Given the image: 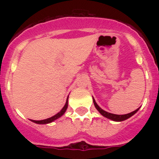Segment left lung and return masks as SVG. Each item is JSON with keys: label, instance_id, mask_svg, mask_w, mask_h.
<instances>
[{"label": "left lung", "instance_id": "1", "mask_svg": "<svg viewBox=\"0 0 159 159\" xmlns=\"http://www.w3.org/2000/svg\"><path fill=\"white\" fill-rule=\"evenodd\" d=\"M92 98H93V97H92ZM93 102H94V105H95V108L97 109V111H99L102 116H104V117L107 118V119H111V120H113V121H116V122L124 121V120H126V119H129L130 117H131L132 116H134V114H135L139 110V107L138 109H136L135 111H134L130 112V113H129V114H126V115H115V114L109 113V112H107V111H105L104 110H102V108L99 107V106L97 104L94 98H93Z\"/></svg>", "mask_w": 159, "mask_h": 159}]
</instances>
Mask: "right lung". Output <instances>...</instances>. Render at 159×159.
<instances>
[{"instance_id": "1", "label": "right lung", "mask_w": 159, "mask_h": 159, "mask_svg": "<svg viewBox=\"0 0 159 159\" xmlns=\"http://www.w3.org/2000/svg\"><path fill=\"white\" fill-rule=\"evenodd\" d=\"M67 106H68V96H67V100H66V103L64 106V107H63L62 109L60 110V111L58 112L57 115H55L52 117L48 118V119H43V120H32V119H31V121L33 122V123H37V124H48V123H52L53 121L57 120V119H59V118H60L62 116H64V114L65 113V111H67Z\"/></svg>"}]
</instances>
